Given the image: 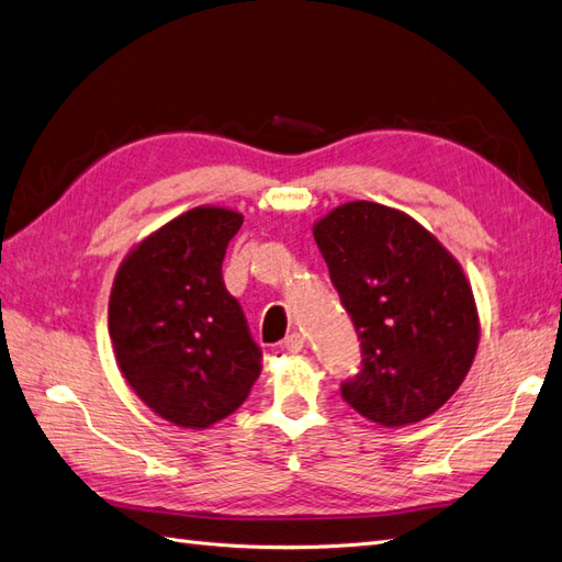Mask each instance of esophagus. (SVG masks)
<instances>
[{"instance_id": "34e87169", "label": "esophagus", "mask_w": 562, "mask_h": 562, "mask_svg": "<svg viewBox=\"0 0 562 562\" xmlns=\"http://www.w3.org/2000/svg\"><path fill=\"white\" fill-rule=\"evenodd\" d=\"M305 348V338L300 336V334H291V336H285V340H283V350H289V352H300Z\"/></svg>"}]
</instances>
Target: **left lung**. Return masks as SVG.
<instances>
[{
  "label": "left lung",
  "instance_id": "8db88e82",
  "mask_svg": "<svg viewBox=\"0 0 562 562\" xmlns=\"http://www.w3.org/2000/svg\"><path fill=\"white\" fill-rule=\"evenodd\" d=\"M362 340L344 401L381 427L417 424L450 401L479 348V312L458 259L413 216L379 202L338 204L312 226Z\"/></svg>",
  "mask_w": 562,
  "mask_h": 562
}]
</instances>
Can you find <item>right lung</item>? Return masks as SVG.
Wrapping results in <instances>:
<instances>
[{
	"label": "right lung",
	"mask_w": 562,
	"mask_h": 562,
	"mask_svg": "<svg viewBox=\"0 0 562 562\" xmlns=\"http://www.w3.org/2000/svg\"><path fill=\"white\" fill-rule=\"evenodd\" d=\"M240 226V212L200 204L133 245L112 283L116 364L135 395L176 427L210 429L236 413L262 372V352L222 279Z\"/></svg>",
	"instance_id": "obj_1"
}]
</instances>
